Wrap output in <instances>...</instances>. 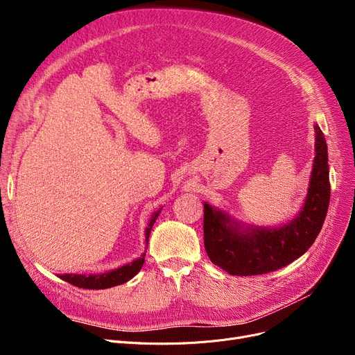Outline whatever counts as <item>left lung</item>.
Segmentation results:
<instances>
[{
	"instance_id": "8db88e82",
	"label": "left lung",
	"mask_w": 355,
	"mask_h": 355,
	"mask_svg": "<svg viewBox=\"0 0 355 355\" xmlns=\"http://www.w3.org/2000/svg\"><path fill=\"white\" fill-rule=\"evenodd\" d=\"M308 193L297 214L277 227H260L232 217L204 201V248L211 262L236 276L263 275L301 257L320 234L329 204V166L318 123Z\"/></svg>"
}]
</instances>
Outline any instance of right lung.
Returning <instances> with one entry per match:
<instances>
[{"label":"right lung","mask_w":355,"mask_h":355,"mask_svg":"<svg viewBox=\"0 0 355 355\" xmlns=\"http://www.w3.org/2000/svg\"><path fill=\"white\" fill-rule=\"evenodd\" d=\"M162 207H159L157 211H154L153 217L149 218L148 226L145 229V241L148 246V239L149 234H151L153 226L157 220V217L159 216ZM145 252L134 259L132 262H129L123 266H119L116 269H112L107 272H102V273H90V275H79V273H63V275H58L63 281L78 286V288H83V289H106V288H112V286H118L122 285L125 282H128L129 279H132L142 268L144 262H145Z\"/></svg>","instance_id":"right-lung-1"}]
</instances>
